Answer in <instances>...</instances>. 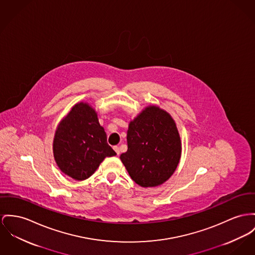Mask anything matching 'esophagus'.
I'll return each instance as SVG.
<instances>
[{
    "mask_svg": "<svg viewBox=\"0 0 255 255\" xmlns=\"http://www.w3.org/2000/svg\"><path fill=\"white\" fill-rule=\"evenodd\" d=\"M113 149H114V151H115V152H116V153H117V154H118V155H119V154H120L119 147H118V146H114V147H113Z\"/></svg>",
    "mask_w": 255,
    "mask_h": 255,
    "instance_id": "1",
    "label": "esophagus"
}]
</instances>
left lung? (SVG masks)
<instances>
[{"label":"left lung","mask_w":255,"mask_h":255,"mask_svg":"<svg viewBox=\"0 0 255 255\" xmlns=\"http://www.w3.org/2000/svg\"><path fill=\"white\" fill-rule=\"evenodd\" d=\"M128 151L120 158L137 185H162L177 168L182 144L175 121L155 105L146 107L129 123Z\"/></svg>","instance_id":"1"}]
</instances>
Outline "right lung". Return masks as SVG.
Wrapping results in <instances>:
<instances>
[{
  "label": "right lung",
  "instance_id": "obj_1",
  "mask_svg": "<svg viewBox=\"0 0 255 255\" xmlns=\"http://www.w3.org/2000/svg\"><path fill=\"white\" fill-rule=\"evenodd\" d=\"M53 153L61 171L77 181L91 177L106 156L117 154L107 143L97 112L86 102L76 103L60 122Z\"/></svg>",
  "mask_w": 255,
  "mask_h": 255
}]
</instances>
